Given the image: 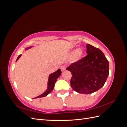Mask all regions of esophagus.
<instances>
[{
  "instance_id": "1",
  "label": "esophagus",
  "mask_w": 127,
  "mask_h": 127,
  "mask_svg": "<svg viewBox=\"0 0 127 127\" xmlns=\"http://www.w3.org/2000/svg\"><path fill=\"white\" fill-rule=\"evenodd\" d=\"M60 69H61V71H64L66 69V66H62L61 67V68H60Z\"/></svg>"
}]
</instances>
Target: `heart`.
<instances>
[{
    "mask_svg": "<svg viewBox=\"0 0 127 127\" xmlns=\"http://www.w3.org/2000/svg\"><path fill=\"white\" fill-rule=\"evenodd\" d=\"M71 56L72 57L75 56V58L76 60H78L84 56V52L82 50H79L78 49H76L72 52Z\"/></svg>",
    "mask_w": 127,
    "mask_h": 127,
    "instance_id": "1",
    "label": "heart"
}]
</instances>
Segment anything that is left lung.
<instances>
[{
	"instance_id": "8db88e82",
	"label": "left lung",
	"mask_w": 127,
	"mask_h": 127,
	"mask_svg": "<svg viewBox=\"0 0 127 127\" xmlns=\"http://www.w3.org/2000/svg\"><path fill=\"white\" fill-rule=\"evenodd\" d=\"M87 55L67 68L72 74L70 85L75 91L89 94L102 88L109 75V64L101 50L86 45Z\"/></svg>"
}]
</instances>
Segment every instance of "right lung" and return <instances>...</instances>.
Listing matches in <instances>:
<instances>
[{
    "label": "right lung",
    "instance_id": "right-lung-1",
    "mask_svg": "<svg viewBox=\"0 0 127 127\" xmlns=\"http://www.w3.org/2000/svg\"><path fill=\"white\" fill-rule=\"evenodd\" d=\"M31 47H29L27 48V49L30 48ZM21 55H19V56L17 57V58L16 59V61L18 60V59L21 57ZM61 74V71L60 70V69H59L58 70H57L55 72L52 73V74H50L49 75V80H48V88L47 90L44 92V93L43 94H42L41 95H39V96H37L34 98H40V97H45L46 96H47L50 92L53 90V88H54L55 86V84L57 81V79L59 78V77L60 76Z\"/></svg>",
    "mask_w": 127,
    "mask_h": 127
}]
</instances>
